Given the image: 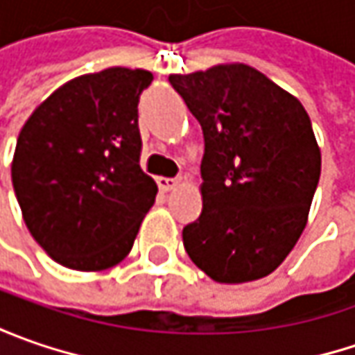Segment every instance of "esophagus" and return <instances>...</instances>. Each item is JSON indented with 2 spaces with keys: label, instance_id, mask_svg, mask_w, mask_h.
<instances>
[{
  "label": "esophagus",
  "instance_id": "1",
  "mask_svg": "<svg viewBox=\"0 0 355 355\" xmlns=\"http://www.w3.org/2000/svg\"><path fill=\"white\" fill-rule=\"evenodd\" d=\"M157 185L162 191H173L175 187H180V180H173V178H159Z\"/></svg>",
  "mask_w": 355,
  "mask_h": 355
}]
</instances>
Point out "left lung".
<instances>
[{"instance_id": "8db88e82", "label": "left lung", "mask_w": 355, "mask_h": 355, "mask_svg": "<svg viewBox=\"0 0 355 355\" xmlns=\"http://www.w3.org/2000/svg\"><path fill=\"white\" fill-rule=\"evenodd\" d=\"M203 130V209L184 227L189 259L217 282L270 275L308 221L322 156L300 101L245 62L170 75Z\"/></svg>"}]
</instances>
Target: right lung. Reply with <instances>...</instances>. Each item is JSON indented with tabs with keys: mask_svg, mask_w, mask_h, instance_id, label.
Listing matches in <instances>:
<instances>
[{
	"mask_svg": "<svg viewBox=\"0 0 355 355\" xmlns=\"http://www.w3.org/2000/svg\"><path fill=\"white\" fill-rule=\"evenodd\" d=\"M152 80L126 67L76 76L23 124L11 182L25 225L55 263L96 272L132 249L157 193L140 168L138 128V98Z\"/></svg>",
	"mask_w": 355,
	"mask_h": 355,
	"instance_id": "obj_1",
	"label": "right lung"
}]
</instances>
